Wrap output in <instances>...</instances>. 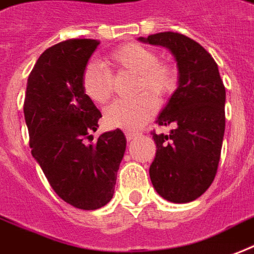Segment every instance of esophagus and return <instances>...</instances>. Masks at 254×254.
Returning a JSON list of instances; mask_svg holds the SVG:
<instances>
[{
    "label": "esophagus",
    "instance_id": "34e87169",
    "mask_svg": "<svg viewBox=\"0 0 254 254\" xmlns=\"http://www.w3.org/2000/svg\"><path fill=\"white\" fill-rule=\"evenodd\" d=\"M125 135H127V141H133V140H135L137 137H138V134H137V133H134V131H127V133H125Z\"/></svg>",
    "mask_w": 254,
    "mask_h": 254
}]
</instances>
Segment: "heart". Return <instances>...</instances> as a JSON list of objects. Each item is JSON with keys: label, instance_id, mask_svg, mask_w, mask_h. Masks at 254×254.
Returning a JSON list of instances; mask_svg holds the SVG:
<instances>
[{"label": "heart", "instance_id": "obj_1", "mask_svg": "<svg viewBox=\"0 0 254 254\" xmlns=\"http://www.w3.org/2000/svg\"><path fill=\"white\" fill-rule=\"evenodd\" d=\"M111 71H129L135 74L134 90H149L154 96L164 97L177 85V69L172 64L160 61L157 53L146 46L130 42L112 50L105 57ZM81 84L86 96L97 104L109 101L113 92V77L104 65L89 63L84 67ZM157 109L156 98L142 93L131 100H117L104 112V123L112 129L137 130L152 117Z\"/></svg>", "mask_w": 254, "mask_h": 254}]
</instances>
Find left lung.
Returning <instances> with one entry per match:
<instances>
[{
	"label": "left lung",
	"mask_w": 254,
	"mask_h": 254,
	"mask_svg": "<svg viewBox=\"0 0 254 254\" xmlns=\"http://www.w3.org/2000/svg\"><path fill=\"white\" fill-rule=\"evenodd\" d=\"M138 40L169 49L179 69V86L156 121L174 127L169 134L152 131L157 150L149 176L165 200L190 202L204 194L217 173L225 131V86L212 56L189 37L162 32Z\"/></svg>",
	"instance_id": "1"
}]
</instances>
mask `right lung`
<instances>
[{"mask_svg":"<svg viewBox=\"0 0 254 254\" xmlns=\"http://www.w3.org/2000/svg\"><path fill=\"white\" fill-rule=\"evenodd\" d=\"M98 45L73 38L46 49L29 74L24 102L32 156L58 197L84 210L112 200L127 148L121 129L88 142L102 116L84 93L81 77Z\"/></svg>","mask_w":254,"mask_h":254,"instance_id":"right-lung-1","label":"right lung"}]
</instances>
